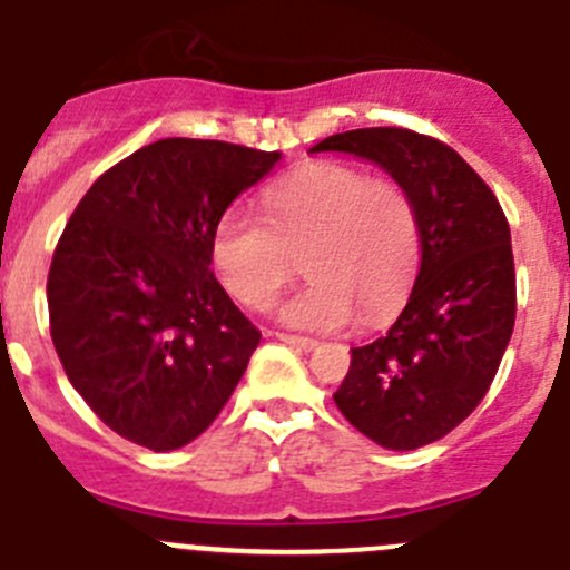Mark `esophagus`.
<instances>
[{"instance_id":"esophagus-1","label":"esophagus","mask_w":570,"mask_h":570,"mask_svg":"<svg viewBox=\"0 0 570 570\" xmlns=\"http://www.w3.org/2000/svg\"><path fill=\"white\" fill-rule=\"evenodd\" d=\"M276 338H279V342H285V344H294V347H299V350H313L316 347V338H311V336H296V333H276Z\"/></svg>"}]
</instances>
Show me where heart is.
Listing matches in <instances>:
<instances>
[{"label":"heart","instance_id":"heart-1","mask_svg":"<svg viewBox=\"0 0 570 570\" xmlns=\"http://www.w3.org/2000/svg\"><path fill=\"white\" fill-rule=\"evenodd\" d=\"M212 263L228 294L263 311L294 279H311L282 305L288 325L336 331L379 325L406 299L421 263V220L401 183L362 166L311 164L263 195V217L228 208L212 232Z\"/></svg>","mask_w":570,"mask_h":570}]
</instances>
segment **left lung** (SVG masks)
<instances>
[{"label":"left lung","mask_w":570,"mask_h":570,"mask_svg":"<svg viewBox=\"0 0 570 570\" xmlns=\"http://www.w3.org/2000/svg\"><path fill=\"white\" fill-rule=\"evenodd\" d=\"M311 153H350L387 169L415 200L421 268L387 333L353 347L333 401L387 449L441 441L492 387L517 313L511 232L483 177L430 135L401 127L338 132Z\"/></svg>","instance_id":"8db88e82"}]
</instances>
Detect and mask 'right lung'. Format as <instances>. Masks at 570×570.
<instances>
[{
	"label": "right lung",
	"mask_w": 570,
	"mask_h": 570,
	"mask_svg": "<svg viewBox=\"0 0 570 570\" xmlns=\"http://www.w3.org/2000/svg\"><path fill=\"white\" fill-rule=\"evenodd\" d=\"M279 153L164 138L104 171L47 274L67 379L112 432L169 452L208 430L263 333L212 271V232Z\"/></svg>",
	"instance_id": "add662e5"
}]
</instances>
